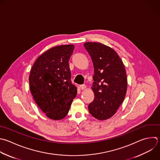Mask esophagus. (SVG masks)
Returning a JSON list of instances; mask_svg holds the SVG:
<instances>
[{"mask_svg":"<svg viewBox=\"0 0 160 160\" xmlns=\"http://www.w3.org/2000/svg\"><path fill=\"white\" fill-rule=\"evenodd\" d=\"M80 88H81V89L82 90V89H86V86L85 84H82V85H81Z\"/></svg>","mask_w":160,"mask_h":160,"instance_id":"1","label":"esophagus"}]
</instances>
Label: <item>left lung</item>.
I'll return each mask as SVG.
<instances>
[{
	"label": "left lung",
	"instance_id": "left-lung-1",
	"mask_svg": "<svg viewBox=\"0 0 160 160\" xmlns=\"http://www.w3.org/2000/svg\"><path fill=\"white\" fill-rule=\"evenodd\" d=\"M94 74L91 87L94 99L88 106L90 114L98 120L111 118L124 101L127 91L126 72L119 56L109 46L99 42H86Z\"/></svg>",
	"mask_w": 160,
	"mask_h": 160
}]
</instances>
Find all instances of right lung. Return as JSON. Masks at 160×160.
Wrapping results in <instances>:
<instances>
[{
  "label": "right lung",
  "mask_w": 160,
  "mask_h": 160,
  "mask_svg": "<svg viewBox=\"0 0 160 160\" xmlns=\"http://www.w3.org/2000/svg\"><path fill=\"white\" fill-rule=\"evenodd\" d=\"M72 44L54 47L35 61L29 78L30 90L39 108L50 119L60 120L68 114L77 94L71 81L69 60Z\"/></svg>",
  "instance_id": "obj_1"
}]
</instances>
